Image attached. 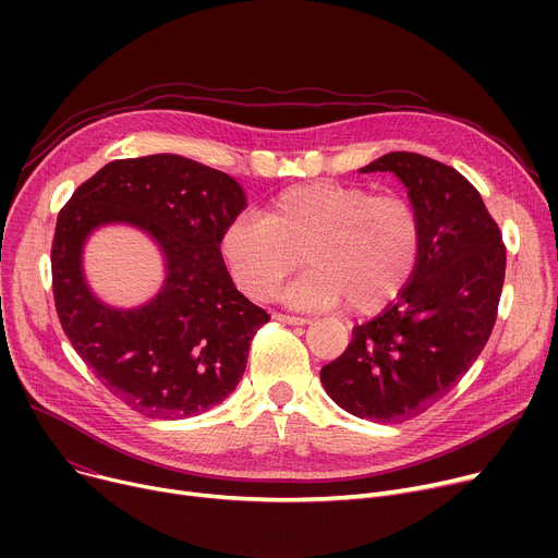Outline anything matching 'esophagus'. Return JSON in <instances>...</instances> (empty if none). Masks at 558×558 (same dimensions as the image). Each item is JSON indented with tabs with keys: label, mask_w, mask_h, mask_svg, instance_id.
<instances>
[{
	"label": "esophagus",
	"mask_w": 558,
	"mask_h": 558,
	"mask_svg": "<svg viewBox=\"0 0 558 558\" xmlns=\"http://www.w3.org/2000/svg\"><path fill=\"white\" fill-rule=\"evenodd\" d=\"M276 320H280V324H287V326H307L310 318H303V316H289V314H274Z\"/></svg>",
	"instance_id": "1"
}]
</instances>
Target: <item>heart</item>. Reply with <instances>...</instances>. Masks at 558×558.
I'll list each match as a JSON object with an SVG mask.
<instances>
[{
    "mask_svg": "<svg viewBox=\"0 0 558 558\" xmlns=\"http://www.w3.org/2000/svg\"><path fill=\"white\" fill-rule=\"evenodd\" d=\"M219 251L253 301H271L303 251L310 267L282 291L289 307L328 310L345 301L348 312L375 314L412 280L421 223L414 205L400 196L310 181L276 194L262 217H234Z\"/></svg>",
    "mask_w": 558,
    "mask_h": 558,
    "instance_id": "1",
    "label": "heart"
}]
</instances>
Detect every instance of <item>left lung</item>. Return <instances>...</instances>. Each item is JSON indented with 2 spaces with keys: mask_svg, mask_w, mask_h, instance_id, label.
Wrapping results in <instances>:
<instances>
[{
  "mask_svg": "<svg viewBox=\"0 0 558 558\" xmlns=\"http://www.w3.org/2000/svg\"><path fill=\"white\" fill-rule=\"evenodd\" d=\"M391 171L421 223V253L402 294L353 328L320 368L348 414L402 423L450 393L484 350L500 303L507 251L480 192L432 158L393 151L360 169Z\"/></svg>",
  "mask_w": 558,
  "mask_h": 558,
  "instance_id": "left-lung-1",
  "label": "left lung"
}]
</instances>
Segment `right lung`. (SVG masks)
Returning a JSON list of instances; mask_svg holds the SVG:
<instances>
[{
	"label": "right lung",
	"instance_id": "1",
	"mask_svg": "<svg viewBox=\"0 0 558 558\" xmlns=\"http://www.w3.org/2000/svg\"><path fill=\"white\" fill-rule=\"evenodd\" d=\"M244 208L246 192L232 175L156 154L108 162L58 215V318L87 368L135 412L190 418L240 385L251 339L269 320L240 294L219 251L223 228ZM108 225L135 227L161 251L163 284L142 306H110L84 278V244Z\"/></svg>",
	"mask_w": 558,
	"mask_h": 558
}]
</instances>
